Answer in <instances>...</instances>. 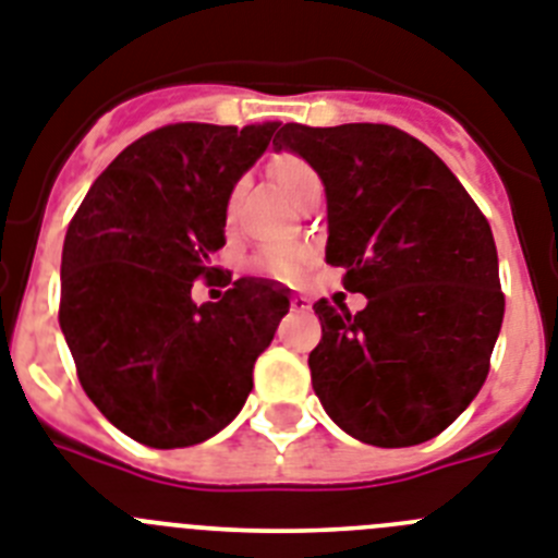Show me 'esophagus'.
I'll use <instances>...</instances> for the list:
<instances>
[{"instance_id":"34e87169","label":"esophagus","mask_w":558,"mask_h":558,"mask_svg":"<svg viewBox=\"0 0 558 558\" xmlns=\"http://www.w3.org/2000/svg\"><path fill=\"white\" fill-rule=\"evenodd\" d=\"M290 311L307 313V311H311V299H304V296H290Z\"/></svg>"}]
</instances>
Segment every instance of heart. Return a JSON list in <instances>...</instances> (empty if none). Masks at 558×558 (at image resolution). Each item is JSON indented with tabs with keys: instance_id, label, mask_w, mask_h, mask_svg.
<instances>
[{
	"instance_id": "1",
	"label": "heart",
	"mask_w": 558,
	"mask_h": 558,
	"mask_svg": "<svg viewBox=\"0 0 558 558\" xmlns=\"http://www.w3.org/2000/svg\"><path fill=\"white\" fill-rule=\"evenodd\" d=\"M268 174L274 178V183L288 194L296 206H302L304 199L311 197L313 192H322V180H318L316 169H313L304 157L293 155V151H279L268 160ZM236 203H240V192L233 189L226 199V217L233 220L236 214ZM311 259V254L304 247H274V251H265V254L256 259V268H262L265 274L279 276V279H290L304 268V262Z\"/></svg>"
}]
</instances>
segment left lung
<instances>
[{"label": "left lung", "mask_w": 558, "mask_h": 558, "mask_svg": "<svg viewBox=\"0 0 558 558\" xmlns=\"http://www.w3.org/2000/svg\"><path fill=\"white\" fill-rule=\"evenodd\" d=\"M276 149L304 157L327 192V262L344 304L316 302L313 389L355 440L401 449L437 437L485 384L506 296L494 233L435 151L387 123H284Z\"/></svg>", "instance_id": "obj_1"}]
</instances>
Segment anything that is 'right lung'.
I'll return each mask as SVG.
<instances>
[{"label":"right lung","instance_id":"1","mask_svg":"<svg viewBox=\"0 0 558 558\" xmlns=\"http://www.w3.org/2000/svg\"><path fill=\"white\" fill-rule=\"evenodd\" d=\"M279 123H171L107 166L66 228L59 322L89 401L151 449L214 437L245 407L288 313L268 279L194 304L226 245V199Z\"/></svg>","mask_w":558,"mask_h":558}]
</instances>
